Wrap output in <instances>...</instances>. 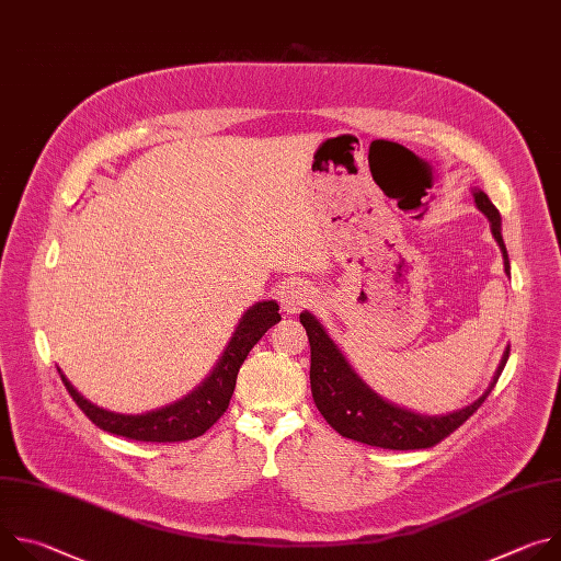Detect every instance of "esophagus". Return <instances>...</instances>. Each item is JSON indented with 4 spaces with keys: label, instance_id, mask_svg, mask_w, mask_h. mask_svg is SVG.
Masks as SVG:
<instances>
[{
    "label": "esophagus",
    "instance_id": "obj_1",
    "mask_svg": "<svg viewBox=\"0 0 561 561\" xmlns=\"http://www.w3.org/2000/svg\"><path fill=\"white\" fill-rule=\"evenodd\" d=\"M314 299V290L306 284H299V282H290L286 286H282V293H279V301H282V308L293 314V312H299L301 308H306L310 301Z\"/></svg>",
    "mask_w": 561,
    "mask_h": 561
}]
</instances>
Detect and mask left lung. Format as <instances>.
I'll return each instance as SVG.
<instances>
[{"label": "left lung", "instance_id": "8db88e82", "mask_svg": "<svg viewBox=\"0 0 561 561\" xmlns=\"http://www.w3.org/2000/svg\"><path fill=\"white\" fill-rule=\"evenodd\" d=\"M472 197L477 208L482 210L491 221V232L504 257V273L511 277V262L502 237V217L489 195L479 188H472ZM299 322L306 329L310 342V390L312 399L324 415V420L342 435L368 446L390 448V450H415L431 448L444 437H448L455 428H459L479 407L497 383L506 362L511 346L504 351L500 366L489 383V388L479 394L468 407L446 413V415H424L411 409L397 407L381 394H377L351 366L342 348L329 335L319 319L304 310Z\"/></svg>", "mask_w": 561, "mask_h": 561}]
</instances>
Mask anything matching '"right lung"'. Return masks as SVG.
<instances>
[{
  "label": "right lung",
  "instance_id": "obj_1",
  "mask_svg": "<svg viewBox=\"0 0 561 561\" xmlns=\"http://www.w3.org/2000/svg\"><path fill=\"white\" fill-rule=\"evenodd\" d=\"M282 319L279 306L275 299H264L253 304L242 317L228 340L224 353L219 355L213 370L204 381L191 390L186 397L173 404L154 409L141 415H122L98 404L79 392L66 375L59 370V377L75 399V404L84 411V415L106 433L135 439V442H186L204 435L228 409V402L234 390L239 366L244 364L251 348L262 340V335L275 327Z\"/></svg>",
  "mask_w": 561,
  "mask_h": 561
}]
</instances>
